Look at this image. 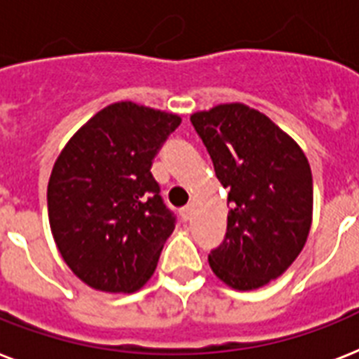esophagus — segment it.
<instances>
[{
	"label": "esophagus",
	"mask_w": 359,
	"mask_h": 359,
	"mask_svg": "<svg viewBox=\"0 0 359 359\" xmlns=\"http://www.w3.org/2000/svg\"><path fill=\"white\" fill-rule=\"evenodd\" d=\"M191 214H194V206H191V205L184 206V208L180 210V215H182V219H184V221L191 219Z\"/></svg>",
	"instance_id": "1"
}]
</instances>
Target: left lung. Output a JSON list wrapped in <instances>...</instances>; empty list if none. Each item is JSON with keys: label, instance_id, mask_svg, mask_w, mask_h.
Segmentation results:
<instances>
[{"label": "left lung", "instance_id": "left-lung-1", "mask_svg": "<svg viewBox=\"0 0 359 359\" xmlns=\"http://www.w3.org/2000/svg\"><path fill=\"white\" fill-rule=\"evenodd\" d=\"M189 119L229 191L226 234L208 255L210 267L232 290H258L278 278L308 240V158L290 134L243 103L217 104Z\"/></svg>", "mask_w": 359, "mask_h": 359}]
</instances>
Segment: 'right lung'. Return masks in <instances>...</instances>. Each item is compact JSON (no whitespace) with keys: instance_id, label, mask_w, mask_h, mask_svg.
Wrapping results in <instances>:
<instances>
[{"instance_id":"1","label":"right lung","mask_w":359,"mask_h":359,"mask_svg":"<svg viewBox=\"0 0 359 359\" xmlns=\"http://www.w3.org/2000/svg\"><path fill=\"white\" fill-rule=\"evenodd\" d=\"M180 116L133 101L99 110L69 138L48 184L57 249L74 275L107 293H133L153 276L175 215L151 173Z\"/></svg>"}]
</instances>
